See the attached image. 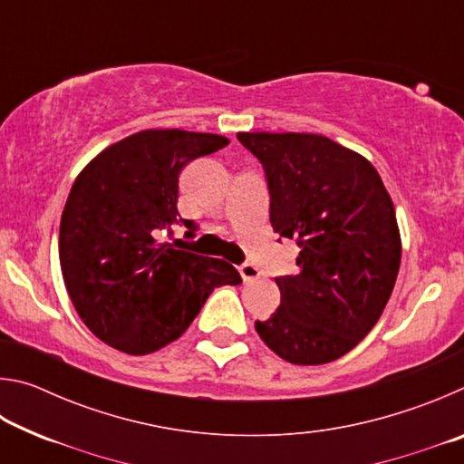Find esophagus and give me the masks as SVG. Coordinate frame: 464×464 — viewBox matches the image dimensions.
<instances>
[{
    "instance_id": "esophagus-1",
    "label": "esophagus",
    "mask_w": 464,
    "mask_h": 464,
    "mask_svg": "<svg viewBox=\"0 0 464 464\" xmlns=\"http://www.w3.org/2000/svg\"><path fill=\"white\" fill-rule=\"evenodd\" d=\"M237 270H239V274H241L243 282H251V280L260 278V270H257L254 264H241Z\"/></svg>"
}]
</instances>
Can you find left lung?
<instances>
[{"label": "left lung", "instance_id": "8db88e82", "mask_svg": "<svg viewBox=\"0 0 464 464\" xmlns=\"http://www.w3.org/2000/svg\"><path fill=\"white\" fill-rule=\"evenodd\" d=\"M266 171L270 223L296 239L298 274L280 276V307L256 321L290 364H325L364 340L401 264L395 207L366 157L309 132H237Z\"/></svg>", "mask_w": 464, "mask_h": 464}]
</instances>
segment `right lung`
<instances>
[{
  "instance_id": "obj_1",
  "label": "right lung",
  "mask_w": 464,
  "mask_h": 464,
  "mask_svg": "<svg viewBox=\"0 0 464 464\" xmlns=\"http://www.w3.org/2000/svg\"><path fill=\"white\" fill-rule=\"evenodd\" d=\"M229 145L210 132L140 130L106 147L75 178L61 215L59 260L77 315L130 356L178 340L217 286L239 285L231 264L157 243L179 218L178 179L196 157Z\"/></svg>"
}]
</instances>
